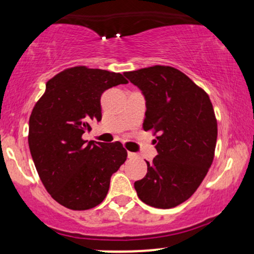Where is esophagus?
<instances>
[{"mask_svg":"<svg viewBox=\"0 0 254 254\" xmlns=\"http://www.w3.org/2000/svg\"><path fill=\"white\" fill-rule=\"evenodd\" d=\"M127 157H129V159H137L138 155H137L136 153H131V151H127Z\"/></svg>","mask_w":254,"mask_h":254,"instance_id":"esophagus-1","label":"esophagus"}]
</instances>
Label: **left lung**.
Wrapping results in <instances>:
<instances>
[{
	"label": "left lung",
	"mask_w": 254,
	"mask_h": 254,
	"mask_svg": "<svg viewBox=\"0 0 254 254\" xmlns=\"http://www.w3.org/2000/svg\"><path fill=\"white\" fill-rule=\"evenodd\" d=\"M145 99L144 131L156 135L157 155L135 182L142 202L171 209L196 192L212 164L217 121L210 98L176 68L154 65L124 72Z\"/></svg>",
	"instance_id": "left-lung-1"
}]
</instances>
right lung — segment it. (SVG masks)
<instances>
[{"instance_id":"add662e5","label":"right lung","mask_w":254,"mask_h":254,"mask_svg":"<svg viewBox=\"0 0 254 254\" xmlns=\"http://www.w3.org/2000/svg\"><path fill=\"white\" fill-rule=\"evenodd\" d=\"M127 83L119 72L80 65L46 82L32 110L28 145L38 174L56 202L71 210L100 204L112 174L127 160L121 142L84 141L92 122L101 121V94Z\"/></svg>"}]
</instances>
